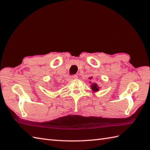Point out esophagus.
Segmentation results:
<instances>
[{
  "instance_id": "1",
  "label": "esophagus",
  "mask_w": 150,
  "mask_h": 150,
  "mask_svg": "<svg viewBox=\"0 0 150 150\" xmlns=\"http://www.w3.org/2000/svg\"><path fill=\"white\" fill-rule=\"evenodd\" d=\"M77 75H73V76H71V79H77Z\"/></svg>"
}]
</instances>
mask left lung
Wrapping results in <instances>:
<instances>
[{
	"label": "left lung",
	"mask_w": 150,
	"mask_h": 150,
	"mask_svg": "<svg viewBox=\"0 0 150 150\" xmlns=\"http://www.w3.org/2000/svg\"><path fill=\"white\" fill-rule=\"evenodd\" d=\"M89 79H92V77H90ZM91 88L92 89L93 91H98L99 90V87L98 86L97 84L95 83V82H93V83L91 84Z\"/></svg>",
	"instance_id": "1"
}]
</instances>
